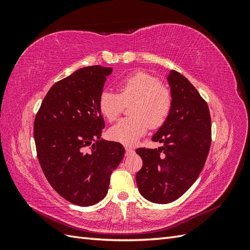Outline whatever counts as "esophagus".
Listing matches in <instances>:
<instances>
[{"instance_id": "obj_1", "label": "esophagus", "mask_w": 250, "mask_h": 250, "mask_svg": "<svg viewBox=\"0 0 250 250\" xmlns=\"http://www.w3.org/2000/svg\"><path fill=\"white\" fill-rule=\"evenodd\" d=\"M125 150H126V153H127V154H130V153L133 152V149L130 148V147H128V146L125 147Z\"/></svg>"}]
</instances>
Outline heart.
<instances>
[{
	"label": "heart",
	"mask_w": 250,
	"mask_h": 250,
	"mask_svg": "<svg viewBox=\"0 0 250 250\" xmlns=\"http://www.w3.org/2000/svg\"><path fill=\"white\" fill-rule=\"evenodd\" d=\"M119 94L105 89L98 100L102 116L109 122L115 121L124 104L129 107L131 117L120 120L108 134L113 141L132 145L146 133L148 127L157 128L167 120L172 108L170 88L160 79L145 72H138L123 78L118 84Z\"/></svg>",
	"instance_id": "b5f03b06"
}]
</instances>
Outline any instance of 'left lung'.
<instances>
[{"instance_id": "left-lung-1", "label": "left lung", "mask_w": 250, "mask_h": 250, "mask_svg": "<svg viewBox=\"0 0 250 250\" xmlns=\"http://www.w3.org/2000/svg\"><path fill=\"white\" fill-rule=\"evenodd\" d=\"M173 97L167 120L152 137L158 149L139 148L143 167L137 184L143 197L154 203L178 199L197 179L206 164L211 141L208 103L184 75L170 71Z\"/></svg>"}]
</instances>
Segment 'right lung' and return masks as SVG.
Segmentation results:
<instances>
[{"label":"right lung","mask_w":250,"mask_h":250,"mask_svg":"<svg viewBox=\"0 0 250 250\" xmlns=\"http://www.w3.org/2000/svg\"><path fill=\"white\" fill-rule=\"evenodd\" d=\"M111 72V67L86 66L56 82L34 121L37 158L44 176L62 197L80 207L106 196L111 173L125 154L122 144L99 141L105 124L98 100Z\"/></svg>","instance_id":"obj_1"}]
</instances>
